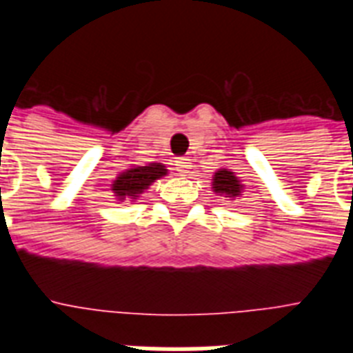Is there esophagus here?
I'll list each match as a JSON object with an SVG mask.
<instances>
[{
    "mask_svg": "<svg viewBox=\"0 0 353 353\" xmlns=\"http://www.w3.org/2000/svg\"><path fill=\"white\" fill-rule=\"evenodd\" d=\"M176 170L179 172L181 176L188 174V170H190V159H187V157H179V159L176 161Z\"/></svg>",
    "mask_w": 353,
    "mask_h": 353,
    "instance_id": "34e87169",
    "label": "esophagus"
}]
</instances>
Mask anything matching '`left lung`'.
<instances>
[{"instance_id":"obj_1","label":"left lung","mask_w":353,"mask_h":353,"mask_svg":"<svg viewBox=\"0 0 353 353\" xmlns=\"http://www.w3.org/2000/svg\"><path fill=\"white\" fill-rule=\"evenodd\" d=\"M212 185H214L212 188H214L216 192L225 194V198H234V196H240V190H241L240 181H238V177H236L232 172L227 170V168L216 172Z\"/></svg>"}]
</instances>
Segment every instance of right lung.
Returning <instances> with one entry per match:
<instances>
[{
	"instance_id": "right-lung-1",
	"label": "right lung",
	"mask_w": 353,
	"mask_h": 353,
	"mask_svg": "<svg viewBox=\"0 0 353 353\" xmlns=\"http://www.w3.org/2000/svg\"><path fill=\"white\" fill-rule=\"evenodd\" d=\"M166 176V168L159 163H152L148 166H133L130 170L122 172L121 176L113 181L112 190L119 198H137L139 194L144 192L155 179Z\"/></svg>"
}]
</instances>
